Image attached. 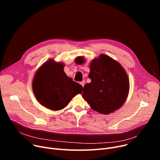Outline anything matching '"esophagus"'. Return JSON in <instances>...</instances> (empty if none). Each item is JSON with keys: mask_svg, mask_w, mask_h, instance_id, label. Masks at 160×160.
<instances>
[{"mask_svg": "<svg viewBox=\"0 0 160 160\" xmlns=\"http://www.w3.org/2000/svg\"><path fill=\"white\" fill-rule=\"evenodd\" d=\"M80 83L82 85V87H83V86H84V84H85V81L84 80H82V82H80Z\"/></svg>", "mask_w": 160, "mask_h": 160, "instance_id": "34e87169", "label": "esophagus"}]
</instances>
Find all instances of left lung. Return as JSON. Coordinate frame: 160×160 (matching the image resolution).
Wrapping results in <instances>:
<instances>
[{
    "instance_id": "8db88e82",
    "label": "left lung",
    "mask_w": 160,
    "mask_h": 160,
    "mask_svg": "<svg viewBox=\"0 0 160 160\" xmlns=\"http://www.w3.org/2000/svg\"><path fill=\"white\" fill-rule=\"evenodd\" d=\"M89 78L91 82L83 87L82 97L93 110L106 115L124 104L128 94L129 80L118 62L100 55L92 61Z\"/></svg>"
}]
</instances>
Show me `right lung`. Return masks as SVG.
Here are the masks:
<instances>
[{
  "label": "right lung",
  "instance_id": "obj_1",
  "mask_svg": "<svg viewBox=\"0 0 160 160\" xmlns=\"http://www.w3.org/2000/svg\"><path fill=\"white\" fill-rule=\"evenodd\" d=\"M32 89L38 101L52 110H60L75 95L81 93L82 86L69 78L63 65L48 60L35 74Z\"/></svg>",
  "mask_w": 160,
  "mask_h": 160
}]
</instances>
